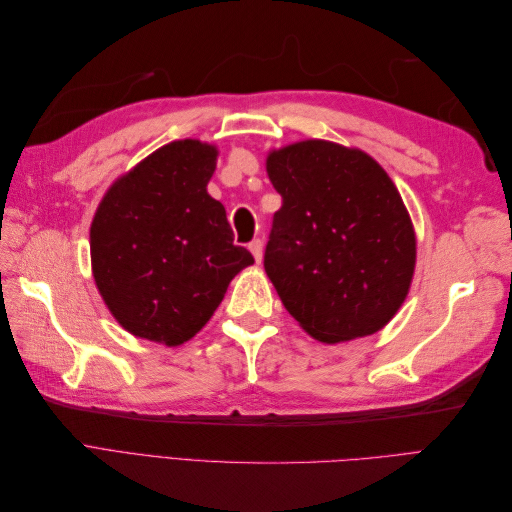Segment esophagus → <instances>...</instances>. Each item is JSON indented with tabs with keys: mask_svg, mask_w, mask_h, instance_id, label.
Segmentation results:
<instances>
[{
	"mask_svg": "<svg viewBox=\"0 0 512 512\" xmlns=\"http://www.w3.org/2000/svg\"><path fill=\"white\" fill-rule=\"evenodd\" d=\"M250 252H252V256H254L256 262H262V241H260V239H254V241L250 243Z\"/></svg>",
	"mask_w": 512,
	"mask_h": 512,
	"instance_id": "obj_1",
	"label": "esophagus"
}]
</instances>
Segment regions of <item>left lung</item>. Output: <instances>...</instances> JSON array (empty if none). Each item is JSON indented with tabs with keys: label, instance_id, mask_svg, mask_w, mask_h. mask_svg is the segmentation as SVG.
<instances>
[{
	"label": "left lung",
	"instance_id": "8db88e82",
	"mask_svg": "<svg viewBox=\"0 0 512 512\" xmlns=\"http://www.w3.org/2000/svg\"><path fill=\"white\" fill-rule=\"evenodd\" d=\"M265 271L303 331L324 344L378 333L406 301L416 235L395 183L369 153L320 138L273 149Z\"/></svg>",
	"mask_w": 512,
	"mask_h": 512
}]
</instances>
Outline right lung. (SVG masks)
<instances>
[{
	"instance_id": "add662e5",
	"label": "right lung",
	"mask_w": 512,
	"mask_h": 512,
	"mask_svg": "<svg viewBox=\"0 0 512 512\" xmlns=\"http://www.w3.org/2000/svg\"><path fill=\"white\" fill-rule=\"evenodd\" d=\"M218 147L156 149L121 175L89 230L91 271L108 312L134 337L181 346L205 327L232 277L254 265L209 196Z\"/></svg>"
}]
</instances>
